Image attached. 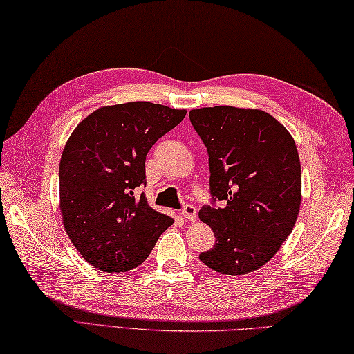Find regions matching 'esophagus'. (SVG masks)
I'll list each match as a JSON object with an SVG mask.
<instances>
[{"instance_id": "obj_1", "label": "esophagus", "mask_w": 354, "mask_h": 354, "mask_svg": "<svg viewBox=\"0 0 354 354\" xmlns=\"http://www.w3.org/2000/svg\"><path fill=\"white\" fill-rule=\"evenodd\" d=\"M182 216L186 219V221H196V207L192 205V204H187L183 207L182 210Z\"/></svg>"}]
</instances>
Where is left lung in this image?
I'll list each match as a JSON object with an SVG mask.
<instances>
[{"instance_id":"obj_1","label":"left lung","mask_w":354,"mask_h":354,"mask_svg":"<svg viewBox=\"0 0 354 354\" xmlns=\"http://www.w3.org/2000/svg\"><path fill=\"white\" fill-rule=\"evenodd\" d=\"M189 118L209 153L212 205L200 219L216 237L200 260L223 274L260 269L295 227L301 201L296 142L261 109L200 108ZM223 201L222 207L214 201Z\"/></svg>"}]
</instances>
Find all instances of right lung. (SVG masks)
Instances as JSON below:
<instances>
[{
	"label": "right lung",
	"instance_id": "1",
	"mask_svg": "<svg viewBox=\"0 0 354 354\" xmlns=\"http://www.w3.org/2000/svg\"><path fill=\"white\" fill-rule=\"evenodd\" d=\"M186 115L150 102L99 108L76 126L59 160V209L85 261L106 273L142 264L172 225L144 194L145 156Z\"/></svg>",
	"mask_w": 354,
	"mask_h": 354
}]
</instances>
